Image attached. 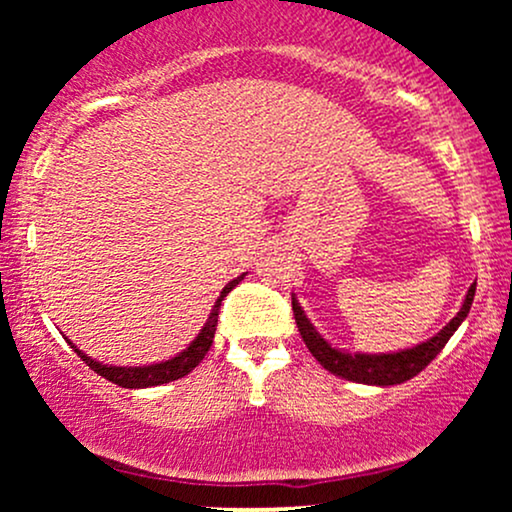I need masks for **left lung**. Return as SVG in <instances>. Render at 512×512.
Returning <instances> with one entry per match:
<instances>
[{
    "label": "left lung",
    "instance_id": "1",
    "mask_svg": "<svg viewBox=\"0 0 512 512\" xmlns=\"http://www.w3.org/2000/svg\"><path fill=\"white\" fill-rule=\"evenodd\" d=\"M474 291H477V284H472V289L467 291V298H464L460 313L452 317L436 337L428 339V342L419 346H411V349L397 351V354H380V356H368V354L351 356L339 349H332V346L315 332V327L310 325V320L303 315L301 305H298L296 298H291V305H293V317H296L298 332H301L305 346H308L310 354L320 361L322 368L330 370L334 375H339V378L351 380V383L399 385L404 383V380H411L414 375H419L421 370H424L428 363L440 354V349L448 344L452 332L460 327V322L467 317L469 308H472Z\"/></svg>",
    "mask_w": 512,
    "mask_h": 512
}]
</instances>
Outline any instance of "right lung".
Masks as SVG:
<instances>
[{"instance_id": "right-lung-1", "label": "right lung", "mask_w": 512, "mask_h": 512, "mask_svg": "<svg viewBox=\"0 0 512 512\" xmlns=\"http://www.w3.org/2000/svg\"><path fill=\"white\" fill-rule=\"evenodd\" d=\"M245 276V274H243ZM243 276H238V279H233L231 284L223 286L219 301H216L214 310H211L207 325L202 327V332L197 334V339L187 346L182 354H178L175 358H170V361H163V363H156V366H144V368H115V366H103V363L93 361V358H88L86 354H81L76 346L72 349L84 358V363L91 370H96L98 375H103L105 380H110V383L120 385V387H129V390H137V387H151V385H163V383H170V380H178L182 375H187L190 370H195L199 366V361H202L204 356H207L211 342H214V332H216V325H219V310H221V301L228 296L236 286L243 281ZM72 344V342H69Z\"/></svg>"}]
</instances>
